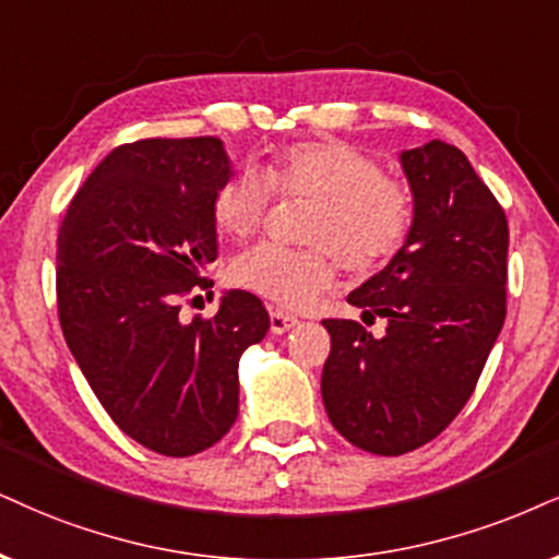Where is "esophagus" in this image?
<instances>
[{
  "label": "esophagus",
  "mask_w": 559,
  "mask_h": 559,
  "mask_svg": "<svg viewBox=\"0 0 559 559\" xmlns=\"http://www.w3.org/2000/svg\"><path fill=\"white\" fill-rule=\"evenodd\" d=\"M298 319H295V316H290V313H285V311H272V316H269V329H272V334H285V332H290V329H295L298 326Z\"/></svg>",
  "instance_id": "34e87169"
}]
</instances>
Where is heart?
Here are the masks:
<instances>
[{"mask_svg": "<svg viewBox=\"0 0 559 559\" xmlns=\"http://www.w3.org/2000/svg\"><path fill=\"white\" fill-rule=\"evenodd\" d=\"M274 197L313 202L306 223L308 248L257 246L233 261L238 287L287 311H306L334 285L342 264L373 272L394 259L415 223V197L381 163L342 140L287 144L264 170H238L217 186L212 217L230 240L264 227Z\"/></svg>", "mask_w": 559, "mask_h": 559, "instance_id": "obj_1", "label": "heart"}]
</instances>
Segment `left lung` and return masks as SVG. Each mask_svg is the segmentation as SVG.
<instances>
[{
	"mask_svg": "<svg viewBox=\"0 0 559 559\" xmlns=\"http://www.w3.org/2000/svg\"><path fill=\"white\" fill-rule=\"evenodd\" d=\"M415 223L402 251L349 302L385 319L376 340L357 321L326 319L332 353L321 396L342 438L402 456L438 438L464 409L506 321L508 219L453 144L404 150Z\"/></svg>",
	"mask_w": 559,
	"mask_h": 559,
	"instance_id": "obj_1",
	"label": "left lung"
}]
</instances>
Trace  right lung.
Here are the masks:
<instances>
[{
	"label": "right lung",
	"mask_w": 559,
	"mask_h": 559,
	"mask_svg": "<svg viewBox=\"0 0 559 559\" xmlns=\"http://www.w3.org/2000/svg\"><path fill=\"white\" fill-rule=\"evenodd\" d=\"M217 136L121 144L69 204L57 306L69 353L116 425L163 456H194L238 417V360L269 332L257 295L181 321L217 259L212 199L230 178Z\"/></svg>",
	"instance_id": "obj_1"
}]
</instances>
